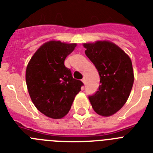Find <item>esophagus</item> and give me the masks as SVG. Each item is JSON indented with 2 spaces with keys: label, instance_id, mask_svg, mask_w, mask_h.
I'll return each instance as SVG.
<instances>
[{
  "label": "esophagus",
  "instance_id": "1",
  "mask_svg": "<svg viewBox=\"0 0 153 153\" xmlns=\"http://www.w3.org/2000/svg\"><path fill=\"white\" fill-rule=\"evenodd\" d=\"M82 82L85 84V77H83V79H82Z\"/></svg>",
  "mask_w": 153,
  "mask_h": 153
}]
</instances>
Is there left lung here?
<instances>
[{"label":"left lung","instance_id":"8db88e82","mask_svg":"<svg viewBox=\"0 0 153 153\" xmlns=\"http://www.w3.org/2000/svg\"><path fill=\"white\" fill-rule=\"evenodd\" d=\"M85 53L100 75L97 92L89 97L98 115L108 117L123 108L130 96L134 76L130 56L109 41L84 43Z\"/></svg>","mask_w":153,"mask_h":153}]
</instances>
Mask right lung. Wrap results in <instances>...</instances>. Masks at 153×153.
<instances>
[{
    "label": "right lung",
    "instance_id": "1",
    "mask_svg": "<svg viewBox=\"0 0 153 153\" xmlns=\"http://www.w3.org/2000/svg\"><path fill=\"white\" fill-rule=\"evenodd\" d=\"M76 43L48 41L36 51L26 70V82L32 102L52 119H61L70 111L83 83L73 79L64 65Z\"/></svg>",
    "mask_w": 153,
    "mask_h": 153
}]
</instances>
